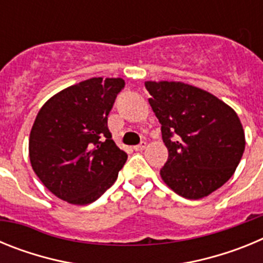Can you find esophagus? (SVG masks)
<instances>
[{
    "label": "esophagus",
    "instance_id": "obj_1",
    "mask_svg": "<svg viewBox=\"0 0 263 263\" xmlns=\"http://www.w3.org/2000/svg\"><path fill=\"white\" fill-rule=\"evenodd\" d=\"M145 147H146V142H141L139 145L134 146L133 148L136 150V152H142V150H145Z\"/></svg>",
    "mask_w": 263,
    "mask_h": 263
}]
</instances>
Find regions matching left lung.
I'll list each match as a JSON object with an SVG mask.
<instances>
[{
  "label": "left lung",
  "instance_id": "8db88e82",
  "mask_svg": "<svg viewBox=\"0 0 263 263\" xmlns=\"http://www.w3.org/2000/svg\"><path fill=\"white\" fill-rule=\"evenodd\" d=\"M168 159L160 178L185 199H203L224 185L245 150L240 118L212 93L180 81H145Z\"/></svg>",
  "mask_w": 263,
  "mask_h": 263
}]
</instances>
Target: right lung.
Returning <instances> with one entry per match:
<instances>
[{
  "label": "right lung",
  "instance_id": "add662e5",
  "mask_svg": "<svg viewBox=\"0 0 263 263\" xmlns=\"http://www.w3.org/2000/svg\"><path fill=\"white\" fill-rule=\"evenodd\" d=\"M125 81L92 78L60 90L36 115L29 139L31 167L48 191L75 205L93 203L127 159L111 139L108 115Z\"/></svg>",
  "mask_w": 263,
  "mask_h": 263
}]
</instances>
